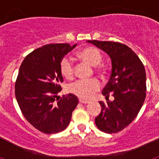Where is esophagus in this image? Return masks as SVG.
<instances>
[{
  "instance_id": "34e87169",
  "label": "esophagus",
  "mask_w": 159,
  "mask_h": 159,
  "mask_svg": "<svg viewBox=\"0 0 159 159\" xmlns=\"http://www.w3.org/2000/svg\"><path fill=\"white\" fill-rule=\"evenodd\" d=\"M80 103H84V104H87V103H89V102H88V101L83 100V99H80Z\"/></svg>"
}]
</instances>
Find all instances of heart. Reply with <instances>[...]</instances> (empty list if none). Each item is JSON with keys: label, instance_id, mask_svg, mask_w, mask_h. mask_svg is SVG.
<instances>
[{"label": "heart", "instance_id": "obj_1", "mask_svg": "<svg viewBox=\"0 0 159 159\" xmlns=\"http://www.w3.org/2000/svg\"><path fill=\"white\" fill-rule=\"evenodd\" d=\"M79 58L91 66L99 65L102 60V56L99 49L95 47L83 48L77 54ZM60 73L67 80H71L75 74V67L72 60L69 57H64L60 62ZM100 88V83L96 79L89 80H78L70 84L68 91L81 99H90Z\"/></svg>", "mask_w": 159, "mask_h": 159}]
</instances>
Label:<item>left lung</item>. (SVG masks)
Segmentation results:
<instances>
[{"instance_id": "obj_1", "label": "left lung", "mask_w": 159, "mask_h": 159, "mask_svg": "<svg viewBox=\"0 0 159 159\" xmlns=\"http://www.w3.org/2000/svg\"><path fill=\"white\" fill-rule=\"evenodd\" d=\"M102 49L111 60L110 80L102 94L113 101H100L102 110L95 119L97 127L112 134L123 130L139 112L146 98V71L143 63L131 48L123 43L112 41L88 40Z\"/></svg>"}]
</instances>
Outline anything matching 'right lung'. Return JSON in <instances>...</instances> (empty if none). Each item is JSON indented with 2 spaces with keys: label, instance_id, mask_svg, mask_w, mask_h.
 Returning a JSON list of instances; mask_svg holds the SVG:
<instances>
[{
  "label": "right lung",
  "instance_id": "add662e5",
  "mask_svg": "<svg viewBox=\"0 0 159 159\" xmlns=\"http://www.w3.org/2000/svg\"><path fill=\"white\" fill-rule=\"evenodd\" d=\"M76 46L52 43L29 53L20 67L15 95L27 121L38 130L55 134L64 130L71 121L78 98L68 94L57 96L63 82L60 62Z\"/></svg>",
  "mask_w": 159,
  "mask_h": 159
}]
</instances>
